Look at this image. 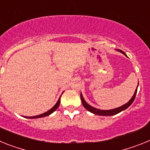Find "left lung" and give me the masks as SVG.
<instances>
[{"label": "left lung", "instance_id": "1", "mask_svg": "<svg viewBox=\"0 0 150 150\" xmlns=\"http://www.w3.org/2000/svg\"><path fill=\"white\" fill-rule=\"evenodd\" d=\"M120 51L122 53H123L124 55H125V53L123 51H122V50H120ZM137 89H136V91H135L133 97H132V98L131 99V100H130L127 103V104H124V105L122 106V107L116 108V109L110 110H102L96 109V108H95V107H91V106H90L89 104H88L85 101V100L83 99V95H82V94H80V98H81L82 104H83V107H84L87 110L89 111V112H92V113H94V114L100 115V116H112V115L117 114V113L122 112V111L124 110L127 109V108H128V107H129V106L131 105L132 103H133V101L134 100L135 97H136V95H137Z\"/></svg>", "mask_w": 150, "mask_h": 150}]
</instances>
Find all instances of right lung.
Here are the masks:
<instances>
[{
  "mask_svg": "<svg viewBox=\"0 0 150 150\" xmlns=\"http://www.w3.org/2000/svg\"><path fill=\"white\" fill-rule=\"evenodd\" d=\"M60 98H59V100L57 101V103L55 104V105L52 108H51V109L50 110H48L47 112H44V113H43V114H40V115H38V116H31V117H29V116H28V117L26 118H28V119H35V118H41V117H44V116H49V115H50L51 113H52V112H54L55 110H56V109L59 107V104H60Z\"/></svg>",
  "mask_w": 150,
  "mask_h": 150,
  "instance_id": "add662e5",
  "label": "right lung"
}]
</instances>
